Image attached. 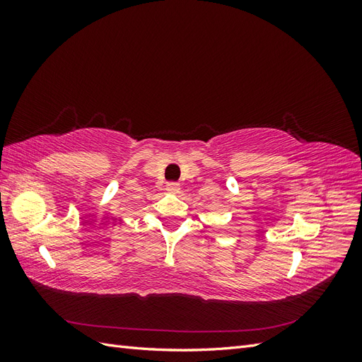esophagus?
Returning a JSON list of instances; mask_svg holds the SVG:
<instances>
[{"label": "esophagus", "mask_w": 362, "mask_h": 362, "mask_svg": "<svg viewBox=\"0 0 362 362\" xmlns=\"http://www.w3.org/2000/svg\"><path fill=\"white\" fill-rule=\"evenodd\" d=\"M166 190L169 193H178L180 192V184L175 182V181H170L166 184Z\"/></svg>", "instance_id": "obj_1"}]
</instances>
